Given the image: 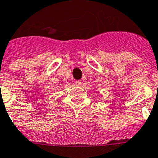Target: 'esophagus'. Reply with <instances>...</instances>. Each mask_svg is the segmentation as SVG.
I'll list each match as a JSON object with an SVG mask.
<instances>
[{"mask_svg":"<svg viewBox=\"0 0 158 158\" xmlns=\"http://www.w3.org/2000/svg\"><path fill=\"white\" fill-rule=\"evenodd\" d=\"M81 84H82V83H81L80 80H76L75 81V85L77 86H81Z\"/></svg>","mask_w":158,"mask_h":158,"instance_id":"esophagus-1","label":"esophagus"}]
</instances>
